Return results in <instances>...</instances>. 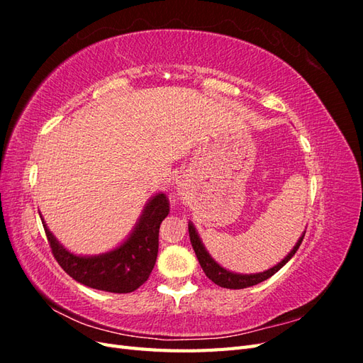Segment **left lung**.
Wrapping results in <instances>:
<instances>
[{
	"label": "left lung",
	"mask_w": 363,
	"mask_h": 363,
	"mask_svg": "<svg viewBox=\"0 0 363 363\" xmlns=\"http://www.w3.org/2000/svg\"><path fill=\"white\" fill-rule=\"evenodd\" d=\"M189 227V238H191V244H192V248L195 251L196 255V259H199L200 265L204 271L206 276L211 279L215 284H218V286L221 288H227V289H244V288H250V286H255V284L260 283V281H265L267 279L272 277L274 274H276L280 268H283L286 263L291 260V257L295 255L296 250L300 248L301 242H303V238H304V233L301 235V238L298 239V242L295 244V247L291 250L289 255L284 257L281 262H279L277 265H274L272 268L263 271V272H257V274H238V272H232V271H227L225 268H223L221 265H219L218 262H215L212 259V256L208 255L204 244L201 242V239L199 236V233H196V230L194 227L192 223L188 224Z\"/></svg>",
	"instance_id": "obj_1"
}]
</instances>
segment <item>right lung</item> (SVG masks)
<instances>
[{
    "label": "right lung",
    "mask_w": 363,
    "mask_h": 363,
    "mask_svg": "<svg viewBox=\"0 0 363 363\" xmlns=\"http://www.w3.org/2000/svg\"><path fill=\"white\" fill-rule=\"evenodd\" d=\"M168 213L167 195L159 192L151 196L133 232L124 242L98 256H77L68 251L50 232L42 216L40 219L54 259L75 281L98 291L128 294L144 284L155 268L159 251V228Z\"/></svg>",
    "instance_id": "right-lung-1"
}]
</instances>
